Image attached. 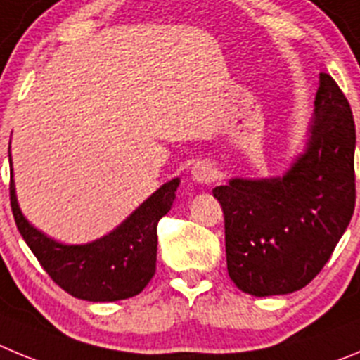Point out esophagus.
<instances>
[{
  "label": "esophagus",
  "instance_id": "obj_1",
  "mask_svg": "<svg viewBox=\"0 0 360 360\" xmlns=\"http://www.w3.org/2000/svg\"><path fill=\"white\" fill-rule=\"evenodd\" d=\"M215 168H213L212 163L208 161H197L192 168V179L195 183H202V184H210L215 181Z\"/></svg>",
  "mask_w": 360,
  "mask_h": 360
}]
</instances>
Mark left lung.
<instances>
[{
    "instance_id": "obj_1",
    "label": "left lung",
    "mask_w": 360,
    "mask_h": 360,
    "mask_svg": "<svg viewBox=\"0 0 360 360\" xmlns=\"http://www.w3.org/2000/svg\"><path fill=\"white\" fill-rule=\"evenodd\" d=\"M314 105L309 147L283 177L213 188L224 212L229 278L252 296L309 285L354 215V115L328 73L319 75Z\"/></svg>"
}]
</instances>
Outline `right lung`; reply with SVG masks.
<instances>
[{"instance_id": "right-lung-1", "label": "right lung", "mask_w": 360, "mask_h": 360, "mask_svg": "<svg viewBox=\"0 0 360 360\" xmlns=\"http://www.w3.org/2000/svg\"><path fill=\"white\" fill-rule=\"evenodd\" d=\"M177 186L179 179L163 184L124 224L84 245L59 244L37 231L19 210L12 177L8 190L15 226L51 280L79 300L118 301L140 294L156 273L158 222L172 206Z\"/></svg>"}]
</instances>
